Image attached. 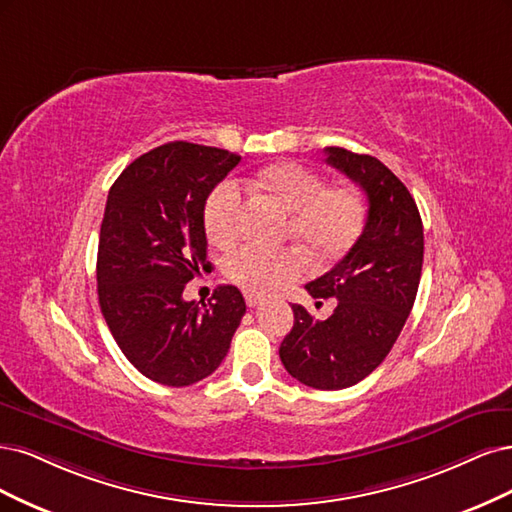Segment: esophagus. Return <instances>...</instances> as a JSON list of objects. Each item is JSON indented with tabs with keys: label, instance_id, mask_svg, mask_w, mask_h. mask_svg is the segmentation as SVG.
I'll use <instances>...</instances> for the list:
<instances>
[{
	"label": "esophagus",
	"instance_id": "34e87169",
	"mask_svg": "<svg viewBox=\"0 0 512 512\" xmlns=\"http://www.w3.org/2000/svg\"><path fill=\"white\" fill-rule=\"evenodd\" d=\"M244 300H246V306H249V308H257L263 302L259 295H253V293H246Z\"/></svg>",
	"mask_w": 512,
	"mask_h": 512
}]
</instances>
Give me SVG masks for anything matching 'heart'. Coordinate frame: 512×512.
Segmentation results:
<instances>
[{"instance_id": "b5f03b06", "label": "heart", "mask_w": 512, "mask_h": 512, "mask_svg": "<svg viewBox=\"0 0 512 512\" xmlns=\"http://www.w3.org/2000/svg\"><path fill=\"white\" fill-rule=\"evenodd\" d=\"M257 187L283 204L291 219L287 234L317 263L342 257L364 225V200L351 185H325V178L302 163L280 161L261 170ZM244 195L238 180L227 178L212 189L204 206V229L214 246H229L242 225ZM306 261L291 249L244 244L223 259L225 276L249 293H272L300 278Z\"/></svg>"}]
</instances>
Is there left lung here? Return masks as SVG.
<instances>
[{
  "label": "left lung",
  "mask_w": 512,
  "mask_h": 512,
  "mask_svg": "<svg viewBox=\"0 0 512 512\" xmlns=\"http://www.w3.org/2000/svg\"><path fill=\"white\" fill-rule=\"evenodd\" d=\"M325 155L364 189L368 217L351 251L306 285L315 300L336 298L332 317L319 321L293 304V327L278 355L300 383L336 391L364 381L398 340L421 280L423 223L410 191L385 163L340 146H327Z\"/></svg>",
  "instance_id": "obj_1"
}]
</instances>
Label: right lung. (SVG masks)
I'll return each instance as SVG.
<instances>
[{"instance_id":"obj_1","label":"right lung","mask_w":512,"mask_h":512,"mask_svg":"<svg viewBox=\"0 0 512 512\" xmlns=\"http://www.w3.org/2000/svg\"><path fill=\"white\" fill-rule=\"evenodd\" d=\"M223 148L168 142L140 155L108 191L97 246V295L119 349L140 374L187 387L221 366L246 312L221 285L212 302L183 291L206 263L204 206L238 166Z\"/></svg>"}]
</instances>
